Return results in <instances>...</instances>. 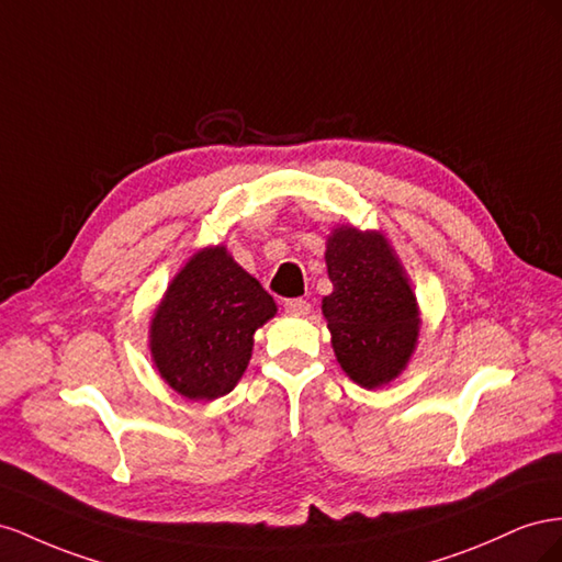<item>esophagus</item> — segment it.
Returning a JSON list of instances; mask_svg holds the SVG:
<instances>
[{
    "instance_id": "1",
    "label": "esophagus",
    "mask_w": 562,
    "mask_h": 562,
    "mask_svg": "<svg viewBox=\"0 0 562 562\" xmlns=\"http://www.w3.org/2000/svg\"><path fill=\"white\" fill-rule=\"evenodd\" d=\"M284 311L290 315H306L311 311V303L306 299H286Z\"/></svg>"
}]
</instances>
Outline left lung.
Here are the masks:
<instances>
[{"label":"left lung","mask_w":562,"mask_h":562,"mask_svg":"<svg viewBox=\"0 0 562 562\" xmlns=\"http://www.w3.org/2000/svg\"><path fill=\"white\" fill-rule=\"evenodd\" d=\"M325 259L334 292L323 313L336 360L360 386H383L403 372L419 331L403 266L381 235L356 228H336Z\"/></svg>","instance_id":"8db88e82"}]
</instances>
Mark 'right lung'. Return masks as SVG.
Instances as JSON below:
<instances>
[{
    "label": "right lung",
    "instance_id": "1",
    "mask_svg": "<svg viewBox=\"0 0 562 562\" xmlns=\"http://www.w3.org/2000/svg\"><path fill=\"white\" fill-rule=\"evenodd\" d=\"M276 301L223 247L192 256L169 284L150 325L159 374L190 400H214L245 374L254 331L276 315Z\"/></svg>",
    "mask_w": 562,
    "mask_h": 562
}]
</instances>
